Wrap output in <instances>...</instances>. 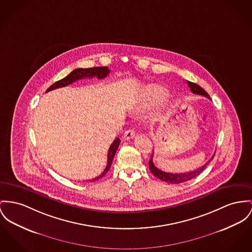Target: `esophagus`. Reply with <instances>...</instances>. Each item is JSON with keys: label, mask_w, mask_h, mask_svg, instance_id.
Masks as SVG:
<instances>
[{"label": "esophagus", "mask_w": 252, "mask_h": 252, "mask_svg": "<svg viewBox=\"0 0 252 252\" xmlns=\"http://www.w3.org/2000/svg\"><path fill=\"white\" fill-rule=\"evenodd\" d=\"M134 130H128V131H126L123 135H122V138L124 139V140H128V139H130V138H133L134 136Z\"/></svg>", "instance_id": "34e87169"}]
</instances>
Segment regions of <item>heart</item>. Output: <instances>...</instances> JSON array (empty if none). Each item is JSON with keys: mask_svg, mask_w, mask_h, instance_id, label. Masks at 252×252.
Listing matches in <instances>:
<instances>
[{"mask_svg": "<svg viewBox=\"0 0 252 252\" xmlns=\"http://www.w3.org/2000/svg\"><path fill=\"white\" fill-rule=\"evenodd\" d=\"M165 94L166 91L162 87L158 85H148L140 93L138 99L136 100L135 108L137 110L147 108L157 101L160 100Z\"/></svg>", "mask_w": 252, "mask_h": 252, "instance_id": "1", "label": "heart"}]
</instances>
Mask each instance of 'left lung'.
I'll return each instance as SVG.
<instances>
[{
  "label": "left lung",
  "instance_id": "8db88e82",
  "mask_svg": "<svg viewBox=\"0 0 252 252\" xmlns=\"http://www.w3.org/2000/svg\"><path fill=\"white\" fill-rule=\"evenodd\" d=\"M187 84L190 88V91L193 93V94H201L202 96H205L206 98L208 99H211L209 94L201 88L199 85L195 84L193 82H190V81H187ZM153 157H154V154H152L151 158L149 160V168H150V171L152 172V174L157 177L158 179H159L160 181H163L165 183L168 184H174V185H178V184H182V183H185L187 181H190L194 178H196L197 176H199L201 174V172L203 171V169L206 167V165L213 159L214 156L210 158V160H208L204 165H202L201 167L198 168L197 170L195 171H192V172H187V173H182V174H172V173H166V172H163L161 170H159L158 168L156 167L154 162H153Z\"/></svg>",
  "mask_w": 252,
  "mask_h": 252
}]
</instances>
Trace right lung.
Returning <instances> with one entry per match:
<instances>
[{"mask_svg":"<svg viewBox=\"0 0 252 252\" xmlns=\"http://www.w3.org/2000/svg\"><path fill=\"white\" fill-rule=\"evenodd\" d=\"M110 73V69L107 67H89V68H75L74 70H72L68 75L66 77H64L63 79L55 82L54 84L51 85V87L47 90V92H50L52 90L58 89V88H62V87H66L67 85L71 84L73 82H75L76 80L79 79H83V78H92L94 76L97 77L98 79H103L105 78L108 74ZM119 142L120 139L117 137L114 142L112 143V145L109 148L108 151V159H107V165L105 170L101 173L100 175L93 180H91L90 182H94V181H98L101 178H103L109 171V169L111 168L113 159L115 158V155L117 153L118 146H119Z\"/></svg>","mask_w":252,"mask_h":252,"instance_id":"1","label":"right lung"}]
</instances>
